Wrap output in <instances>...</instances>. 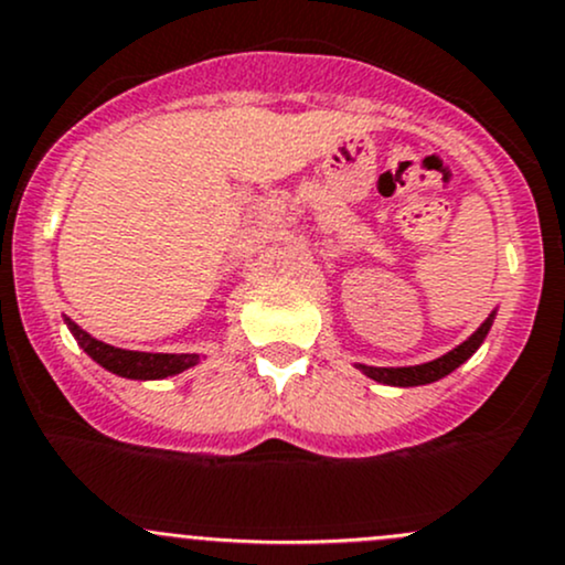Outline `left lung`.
Returning a JSON list of instances; mask_svg holds the SVG:
<instances>
[{
    "label": "left lung",
    "mask_w": 565,
    "mask_h": 565,
    "mask_svg": "<svg viewBox=\"0 0 565 565\" xmlns=\"http://www.w3.org/2000/svg\"><path fill=\"white\" fill-rule=\"evenodd\" d=\"M492 319H495V311L484 319L482 328L473 332L468 341H462L460 347H455L452 352H447L438 360L423 362V365H408V367H373V365H358V367L367 379H373V382L379 384H390V387H419V384L438 382V379L449 376L455 367H460L462 362L482 347L487 332L492 328Z\"/></svg>",
    "instance_id": "8db88e82"
}]
</instances>
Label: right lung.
<instances>
[{
    "label": "right lung",
    "instance_id": "add662e5",
    "mask_svg": "<svg viewBox=\"0 0 565 565\" xmlns=\"http://www.w3.org/2000/svg\"><path fill=\"white\" fill-rule=\"evenodd\" d=\"M64 322H67V328L75 335V341L81 343L83 352H86L94 362H99L105 371L116 373V376L140 379V382H148V379L175 376V373L186 371V367L198 365L200 362V354L129 352V349H118V347H110V343L97 341V338L88 335L86 330H81L73 319L64 317Z\"/></svg>",
    "mask_w": 565,
    "mask_h": 565
}]
</instances>
